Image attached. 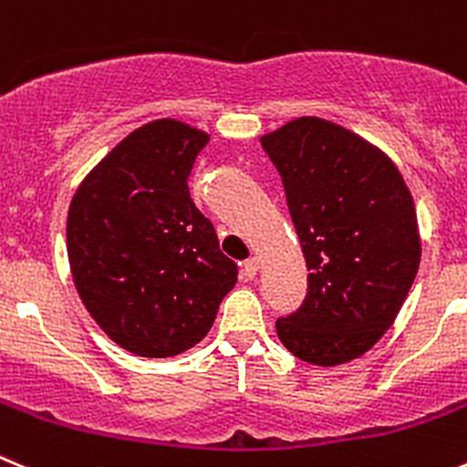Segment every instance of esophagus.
I'll use <instances>...</instances> for the list:
<instances>
[{
	"label": "esophagus",
	"mask_w": 467,
	"mask_h": 467,
	"mask_svg": "<svg viewBox=\"0 0 467 467\" xmlns=\"http://www.w3.org/2000/svg\"><path fill=\"white\" fill-rule=\"evenodd\" d=\"M256 273H259V259H256V256H250V259L243 264V275H245L247 279H254Z\"/></svg>",
	"instance_id": "34e87169"
}]
</instances>
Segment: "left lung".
I'll return each mask as SVG.
<instances>
[{
    "label": "left lung",
    "instance_id": "left-lung-1",
    "mask_svg": "<svg viewBox=\"0 0 467 467\" xmlns=\"http://www.w3.org/2000/svg\"><path fill=\"white\" fill-rule=\"evenodd\" d=\"M307 261V296L277 335L318 367L350 362L397 318L420 268L410 190L392 160L337 123L303 117L261 137Z\"/></svg>",
    "mask_w": 467,
    "mask_h": 467
}]
</instances>
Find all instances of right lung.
<instances>
[{"instance_id": "1", "label": "right lung", "mask_w": 467, "mask_h": 467, "mask_svg": "<svg viewBox=\"0 0 467 467\" xmlns=\"http://www.w3.org/2000/svg\"><path fill=\"white\" fill-rule=\"evenodd\" d=\"M206 132L174 119L146 123L109 150L68 208L70 273L93 321L121 348L170 358L211 330L238 265L190 199Z\"/></svg>"}]
</instances>
